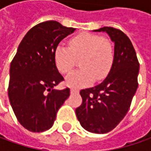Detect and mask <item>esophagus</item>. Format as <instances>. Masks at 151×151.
<instances>
[{"instance_id":"34e87169","label":"esophagus","mask_w":151,"mask_h":151,"mask_svg":"<svg viewBox=\"0 0 151 151\" xmlns=\"http://www.w3.org/2000/svg\"><path fill=\"white\" fill-rule=\"evenodd\" d=\"M70 92L72 94H76V93H78V90L77 89H75V88H71L70 89Z\"/></svg>"}]
</instances>
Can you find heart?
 <instances>
[{
    "label": "heart",
    "mask_w": 151,
    "mask_h": 151,
    "mask_svg": "<svg viewBox=\"0 0 151 151\" xmlns=\"http://www.w3.org/2000/svg\"><path fill=\"white\" fill-rule=\"evenodd\" d=\"M70 47L59 44L55 51L56 66L60 72L69 73L76 65V59L81 70L70 73L65 82L71 87H83L90 85L94 79L100 81L106 78L113 59V44L100 35L83 32L73 37Z\"/></svg>",
    "instance_id": "obj_1"
}]
</instances>
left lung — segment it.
<instances>
[{"label": "left lung", "instance_id": "1", "mask_svg": "<svg viewBox=\"0 0 151 151\" xmlns=\"http://www.w3.org/2000/svg\"><path fill=\"white\" fill-rule=\"evenodd\" d=\"M94 32H106L114 43V59L104 81L80 91L82 103L76 117L86 130L106 134L127 114L138 88L139 64L130 39L121 30L103 27Z\"/></svg>", "mask_w": 151, "mask_h": 151}]
</instances>
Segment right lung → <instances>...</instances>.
<instances>
[{
  "label": "right lung",
  "mask_w": 151,
  "mask_h": 151,
  "mask_svg": "<svg viewBox=\"0 0 151 151\" xmlns=\"http://www.w3.org/2000/svg\"><path fill=\"white\" fill-rule=\"evenodd\" d=\"M75 30L47 21L32 27L21 41L10 66L8 96L18 122L27 130L50 129L70 96V88L53 89L64 81L56 67L55 51Z\"/></svg>",
  "instance_id": "obj_1"
}]
</instances>
